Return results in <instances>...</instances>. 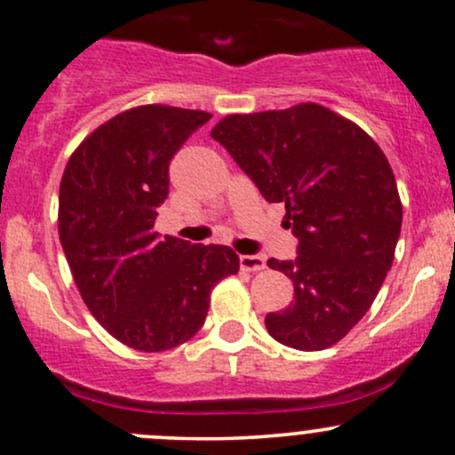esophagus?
Returning a JSON list of instances; mask_svg holds the SVG:
<instances>
[{
  "mask_svg": "<svg viewBox=\"0 0 455 455\" xmlns=\"http://www.w3.org/2000/svg\"><path fill=\"white\" fill-rule=\"evenodd\" d=\"M240 266H242V270H246V272H261L266 267V259L259 255H242Z\"/></svg>",
  "mask_w": 455,
  "mask_h": 455,
  "instance_id": "esophagus-1",
  "label": "esophagus"
}]
</instances>
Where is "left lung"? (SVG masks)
Instances as JSON below:
<instances>
[{"label":"left lung","mask_w":455,"mask_h":455,"mask_svg":"<svg viewBox=\"0 0 455 455\" xmlns=\"http://www.w3.org/2000/svg\"><path fill=\"white\" fill-rule=\"evenodd\" d=\"M212 137L267 203L285 204L299 237L294 261L267 259L294 285L288 307L266 315L267 333L299 351L333 347L371 309L395 259L403 207L388 159L355 122L315 102L227 115Z\"/></svg>","instance_id":"1"}]
</instances>
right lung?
I'll list each match as a JSON object with an SVG mask.
<instances>
[{"label":"right lung","mask_w":455,"mask_h":455,"mask_svg":"<svg viewBox=\"0 0 455 455\" xmlns=\"http://www.w3.org/2000/svg\"><path fill=\"white\" fill-rule=\"evenodd\" d=\"M209 119L167 104L128 108L84 137L60 179L59 237L80 296L115 340L137 351L194 338L212 290L240 270L233 248L155 231L172 156Z\"/></svg>","instance_id":"1"}]
</instances>
